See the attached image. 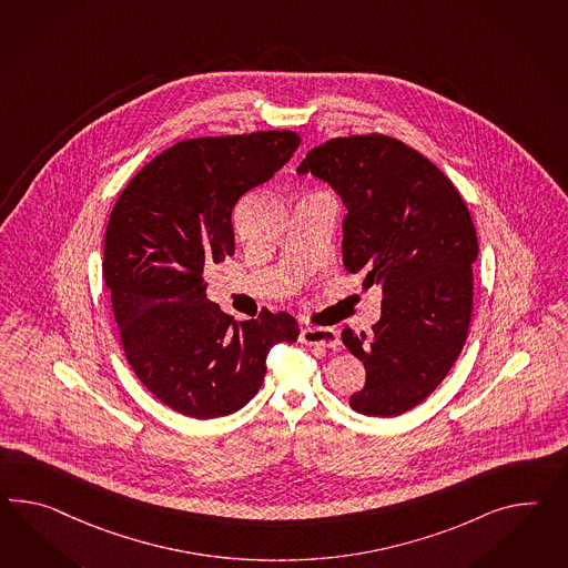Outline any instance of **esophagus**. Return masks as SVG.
I'll return each mask as SVG.
<instances>
[{
	"instance_id": "1",
	"label": "esophagus",
	"mask_w": 568,
	"mask_h": 568,
	"mask_svg": "<svg viewBox=\"0 0 568 568\" xmlns=\"http://www.w3.org/2000/svg\"><path fill=\"white\" fill-rule=\"evenodd\" d=\"M298 339L305 346L317 348H335L339 344V335L332 327H303Z\"/></svg>"
}]
</instances>
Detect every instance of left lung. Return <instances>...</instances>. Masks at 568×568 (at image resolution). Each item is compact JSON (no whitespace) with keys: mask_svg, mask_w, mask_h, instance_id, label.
Listing matches in <instances>:
<instances>
[{"mask_svg":"<svg viewBox=\"0 0 568 568\" xmlns=\"http://www.w3.org/2000/svg\"><path fill=\"white\" fill-rule=\"evenodd\" d=\"M296 173L317 176L342 197L344 267L383 292L373 339L342 332L366 368L349 406L364 416H399L437 389L466 344L478 257L469 210L440 169L381 133L313 148Z\"/></svg>","mask_w":568,"mask_h":568,"instance_id":"8db88e82","label":"left lung"}]
</instances>
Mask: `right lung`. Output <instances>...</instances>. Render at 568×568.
<instances>
[{"label": "right lung", "mask_w": 568, "mask_h": 568, "mask_svg": "<svg viewBox=\"0 0 568 568\" xmlns=\"http://www.w3.org/2000/svg\"><path fill=\"white\" fill-rule=\"evenodd\" d=\"M294 131L197 138L164 150L119 195L104 234V282L133 373L164 406L219 418L248 404L288 313L234 321L205 296L204 267L234 253L233 207L291 161Z\"/></svg>", "instance_id": "1"}]
</instances>
